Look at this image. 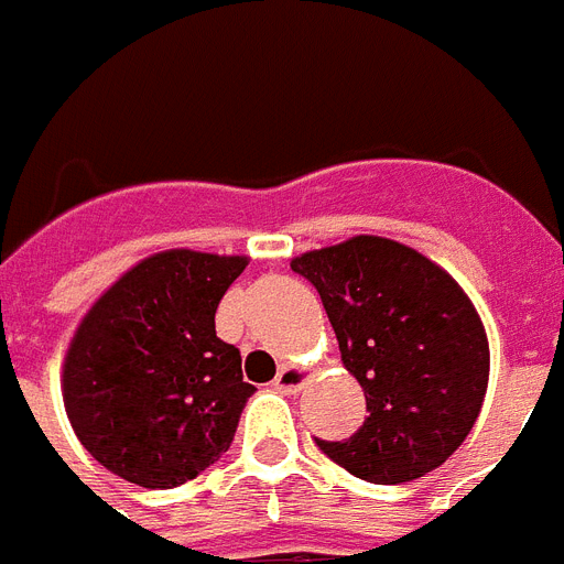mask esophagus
Instances as JSON below:
<instances>
[{"mask_svg": "<svg viewBox=\"0 0 564 564\" xmlns=\"http://www.w3.org/2000/svg\"><path fill=\"white\" fill-rule=\"evenodd\" d=\"M308 381H311L308 367H300V364H285V367L279 369V376H276V381H273V387H276L279 393L294 395V393H300V390H303Z\"/></svg>", "mask_w": 564, "mask_h": 564, "instance_id": "1", "label": "esophagus"}]
</instances>
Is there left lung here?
I'll list each match as a JSON object with an SVG mask.
<instances>
[{
    "instance_id": "1",
    "label": "left lung",
    "mask_w": 564,
    "mask_h": 564,
    "mask_svg": "<svg viewBox=\"0 0 564 564\" xmlns=\"http://www.w3.org/2000/svg\"><path fill=\"white\" fill-rule=\"evenodd\" d=\"M317 288L340 360L369 416L323 452L369 484L443 466L475 427L489 387V337L460 282L413 247L352 236L291 259Z\"/></svg>"
}]
</instances>
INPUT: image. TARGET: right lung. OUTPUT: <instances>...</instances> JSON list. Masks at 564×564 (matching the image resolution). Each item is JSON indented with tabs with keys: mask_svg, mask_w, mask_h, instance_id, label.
Returning a JSON list of instances; mask_svg holds the SVG:
<instances>
[{
	"mask_svg": "<svg viewBox=\"0 0 564 564\" xmlns=\"http://www.w3.org/2000/svg\"><path fill=\"white\" fill-rule=\"evenodd\" d=\"M247 256L162 250L128 268L80 317L61 393L80 445L145 489L195 480L232 443L256 387L215 335Z\"/></svg>",
	"mask_w": 564,
	"mask_h": 564,
	"instance_id": "1",
	"label": "right lung"
}]
</instances>
